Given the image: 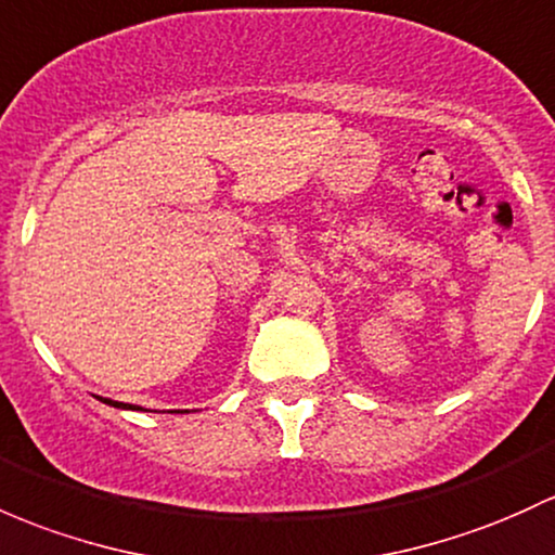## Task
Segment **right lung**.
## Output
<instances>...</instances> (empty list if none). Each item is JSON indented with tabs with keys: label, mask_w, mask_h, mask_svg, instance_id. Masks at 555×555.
Wrapping results in <instances>:
<instances>
[{
	"label": "right lung",
	"mask_w": 555,
	"mask_h": 555,
	"mask_svg": "<svg viewBox=\"0 0 555 555\" xmlns=\"http://www.w3.org/2000/svg\"><path fill=\"white\" fill-rule=\"evenodd\" d=\"M105 404H113V408H121V410H140V408H134V404H124V402H113V399H103Z\"/></svg>",
	"instance_id": "right-lung-1"
}]
</instances>
